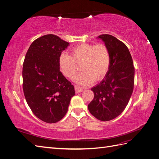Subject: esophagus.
<instances>
[{
  "label": "esophagus",
  "instance_id": "esophagus-1",
  "mask_svg": "<svg viewBox=\"0 0 159 159\" xmlns=\"http://www.w3.org/2000/svg\"><path fill=\"white\" fill-rule=\"evenodd\" d=\"M75 91L76 93H80V92H81L82 91H84V89L82 88L78 87V86H75Z\"/></svg>",
  "mask_w": 159,
  "mask_h": 159
}]
</instances>
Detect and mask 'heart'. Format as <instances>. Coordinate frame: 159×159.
Segmentation results:
<instances>
[{
    "instance_id": "obj_1",
    "label": "heart",
    "mask_w": 159,
    "mask_h": 159,
    "mask_svg": "<svg viewBox=\"0 0 159 159\" xmlns=\"http://www.w3.org/2000/svg\"><path fill=\"white\" fill-rule=\"evenodd\" d=\"M81 64L83 71L75 78V81L83 85L100 80L106 75L110 64V52L107 46L83 43L74 47L71 55L65 52L59 57L58 65L61 72L67 78L73 79Z\"/></svg>"
}]
</instances>
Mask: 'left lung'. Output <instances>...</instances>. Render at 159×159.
I'll return each instance as SVG.
<instances>
[{
  "label": "left lung",
  "mask_w": 159,
  "mask_h": 159,
  "mask_svg": "<svg viewBox=\"0 0 159 159\" xmlns=\"http://www.w3.org/2000/svg\"><path fill=\"white\" fill-rule=\"evenodd\" d=\"M107 46L110 64L105 78L91 91L93 99L88 105L91 114L100 121L117 117L127 105L134 87V68L127 46L109 34L98 36Z\"/></svg>",
  "instance_id": "1"
}]
</instances>
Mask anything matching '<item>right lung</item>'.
Instances as JSON below:
<instances>
[{"label":"right lung","mask_w":159,"mask_h":159,"mask_svg":"<svg viewBox=\"0 0 159 159\" xmlns=\"http://www.w3.org/2000/svg\"><path fill=\"white\" fill-rule=\"evenodd\" d=\"M69 43L54 34L37 38L23 63L22 88L26 102L42 121L54 123L68 111L74 85L60 70L58 60Z\"/></svg>","instance_id":"right-lung-1"}]
</instances>
